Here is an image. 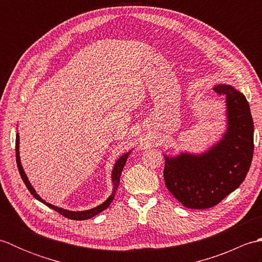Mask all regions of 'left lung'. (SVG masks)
Instances as JSON below:
<instances>
[{
	"label": "left lung",
	"mask_w": 262,
	"mask_h": 262,
	"mask_svg": "<svg viewBox=\"0 0 262 262\" xmlns=\"http://www.w3.org/2000/svg\"><path fill=\"white\" fill-rule=\"evenodd\" d=\"M214 90L226 102V129L221 140L200 154L164 155L165 186L191 209L219 204L240 187L252 162L253 120L246 97L230 84H217Z\"/></svg>",
	"instance_id": "obj_1"
}]
</instances>
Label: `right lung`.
I'll list each match as a JSON object with an SVG mask.
<instances>
[{
  "label": "right lung",
  "instance_id": "1",
  "mask_svg": "<svg viewBox=\"0 0 262 262\" xmlns=\"http://www.w3.org/2000/svg\"><path fill=\"white\" fill-rule=\"evenodd\" d=\"M19 144H20V137L19 134L16 133V138H15V158H16V165H18V169L20 172V176L22 178V180H24L26 187L28 188V190L30 191V193L32 194L33 197H35L39 202H41L42 204H45L46 206H48L49 208H52L54 210H56L57 213H59L60 215H63L65 217H68L70 220H75V221H83V220H89L91 219V217L96 216L98 214L101 213L104 209H107L109 207V205L111 204V202L114 200L115 197V193L117 191V189H118L119 186V180H120V176H121V171L124 169V166L126 164V161L128 159V155L132 153V149L129 152H126L125 154H122L121 157L116 161V163L113 168V172H111V181H113V191H111V194L107 198V200H104V202L97 206V207L91 208V209H88V210H81V211H73V210H69V209H64V208H60L57 207V206H54L52 204L47 203L46 200H43L39 194L36 192L35 188L31 186L30 181L28 180V177L26 174V172L22 168V164H21V160H20V152H19Z\"/></svg>",
  "mask_w": 262,
  "mask_h": 262
}]
</instances>
